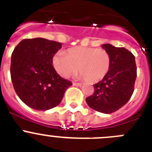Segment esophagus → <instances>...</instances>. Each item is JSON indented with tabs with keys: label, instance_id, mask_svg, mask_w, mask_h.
I'll list each match as a JSON object with an SVG mask.
<instances>
[{
	"label": "esophagus",
	"instance_id": "1",
	"mask_svg": "<svg viewBox=\"0 0 152 152\" xmlns=\"http://www.w3.org/2000/svg\"><path fill=\"white\" fill-rule=\"evenodd\" d=\"M73 85L74 86H82V83H73Z\"/></svg>",
	"mask_w": 152,
	"mask_h": 152
}]
</instances>
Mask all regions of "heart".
<instances>
[{
    "mask_svg": "<svg viewBox=\"0 0 152 152\" xmlns=\"http://www.w3.org/2000/svg\"><path fill=\"white\" fill-rule=\"evenodd\" d=\"M111 56L107 51L93 47L76 46L66 52H58L52 59L53 66L62 77L81 72L78 76L91 83L102 80L111 66Z\"/></svg>",
    "mask_w": 152,
    "mask_h": 152,
    "instance_id": "1",
    "label": "heart"
}]
</instances>
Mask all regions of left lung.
I'll return each mask as SVG.
<instances>
[{
    "label": "left lung",
    "instance_id": "8db88e82",
    "mask_svg": "<svg viewBox=\"0 0 152 152\" xmlns=\"http://www.w3.org/2000/svg\"><path fill=\"white\" fill-rule=\"evenodd\" d=\"M102 47L111 56V66L106 76L94 85V92L86 98L91 108L110 114L128 102L134 91L137 79L135 57L124 47L103 44Z\"/></svg>",
    "mask_w": 152,
    "mask_h": 152
}]
</instances>
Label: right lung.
Here are the masks:
<instances>
[{"mask_svg":"<svg viewBox=\"0 0 152 152\" xmlns=\"http://www.w3.org/2000/svg\"><path fill=\"white\" fill-rule=\"evenodd\" d=\"M61 42L44 39H25L11 57L10 75L18 97L36 110H48L61 103L70 81L61 77L52 65Z\"/></svg>","mask_w":152,"mask_h":152,"instance_id":"add662e5","label":"right lung"}]
</instances>
